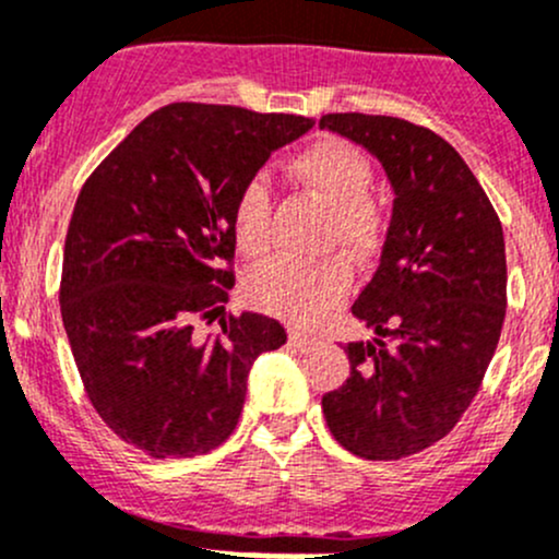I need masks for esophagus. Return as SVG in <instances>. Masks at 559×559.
Wrapping results in <instances>:
<instances>
[{"mask_svg":"<svg viewBox=\"0 0 559 559\" xmlns=\"http://www.w3.org/2000/svg\"><path fill=\"white\" fill-rule=\"evenodd\" d=\"M289 343L295 345L297 350H308V348H313V345H316V337H310V334H302V332H295V329H292Z\"/></svg>","mask_w":559,"mask_h":559,"instance_id":"34e87169","label":"esophagus"}]
</instances>
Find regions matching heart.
Segmentation results:
<instances>
[{
  "label": "heart",
  "mask_w": 559,
  "mask_h": 559,
  "mask_svg": "<svg viewBox=\"0 0 559 559\" xmlns=\"http://www.w3.org/2000/svg\"><path fill=\"white\" fill-rule=\"evenodd\" d=\"M292 179L329 205V243H343L345 251L367 260L380 249L385 216L372 201V163L354 144L326 136L313 141L289 160ZM273 195L262 179H249L238 190L233 205L235 243L243 254L260 257L270 246ZM354 284V270L343 254L321 260L275 257L246 275V299L254 308L289 324L310 326L324 321L343 305Z\"/></svg>",
  "instance_id": "b5f03b06"
}]
</instances>
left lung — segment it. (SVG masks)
<instances>
[{
	"mask_svg": "<svg viewBox=\"0 0 559 559\" xmlns=\"http://www.w3.org/2000/svg\"><path fill=\"white\" fill-rule=\"evenodd\" d=\"M319 126L378 157L393 190L380 264L350 308L374 337L345 345L350 378L321 407L345 450L399 461L448 437L477 396L507 316L503 230L472 168L428 128L358 111Z\"/></svg>",
	"mask_w": 559,
	"mask_h": 559,
	"instance_id": "8db88e82",
	"label": "left lung"
}]
</instances>
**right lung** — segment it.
I'll use <instances>...</instances> for the list:
<instances>
[{
    "instance_id": "obj_1",
    "label": "right lung",
    "mask_w": 559,
    "mask_h": 559,
    "mask_svg": "<svg viewBox=\"0 0 559 559\" xmlns=\"http://www.w3.org/2000/svg\"><path fill=\"white\" fill-rule=\"evenodd\" d=\"M297 115L168 104L141 120L82 185L69 222L61 319L87 399L152 457L219 448L238 426L257 356L286 343L262 313L222 319L235 284L233 205Z\"/></svg>"
}]
</instances>
